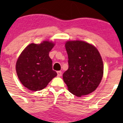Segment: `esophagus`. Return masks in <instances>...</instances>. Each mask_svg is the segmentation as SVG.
<instances>
[{"label":"esophagus","instance_id":"obj_1","mask_svg":"<svg viewBox=\"0 0 123 123\" xmlns=\"http://www.w3.org/2000/svg\"><path fill=\"white\" fill-rule=\"evenodd\" d=\"M57 75H58V77H61L62 75V72L61 71H58L57 72Z\"/></svg>","mask_w":123,"mask_h":123}]
</instances>
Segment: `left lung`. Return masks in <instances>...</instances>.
Segmentation results:
<instances>
[{"mask_svg": "<svg viewBox=\"0 0 123 123\" xmlns=\"http://www.w3.org/2000/svg\"><path fill=\"white\" fill-rule=\"evenodd\" d=\"M65 49L68 69L62 77L69 91L78 97L95 91L104 73L102 59L98 49L92 44L80 40L68 41Z\"/></svg>", "mask_w": 123, "mask_h": 123, "instance_id": "obj_1", "label": "left lung"}]
</instances>
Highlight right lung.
<instances>
[{"label":"right lung","instance_id":"obj_1","mask_svg":"<svg viewBox=\"0 0 123 123\" xmlns=\"http://www.w3.org/2000/svg\"><path fill=\"white\" fill-rule=\"evenodd\" d=\"M54 45L49 41L31 43L18 57L16 63L17 75L24 86L29 90H42L57 75L52 69V61L49 56Z\"/></svg>","mask_w":123,"mask_h":123}]
</instances>
